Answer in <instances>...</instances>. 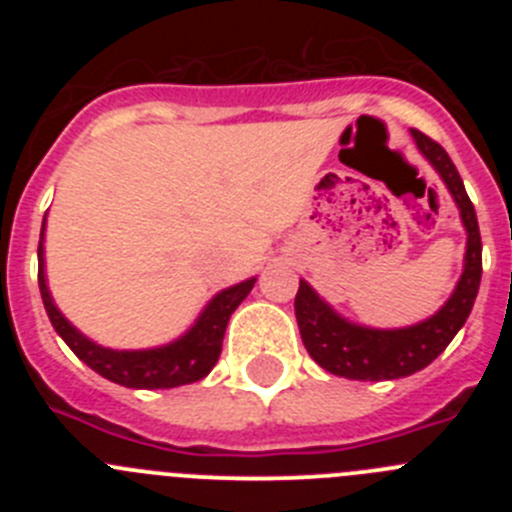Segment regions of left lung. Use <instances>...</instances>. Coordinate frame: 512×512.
<instances>
[{
  "instance_id": "1",
  "label": "left lung",
  "mask_w": 512,
  "mask_h": 512,
  "mask_svg": "<svg viewBox=\"0 0 512 512\" xmlns=\"http://www.w3.org/2000/svg\"><path fill=\"white\" fill-rule=\"evenodd\" d=\"M410 135L459 207L461 225L467 230L464 269L441 310L405 328H372L343 318L305 279H300L295 315L302 343L315 364L336 377L382 382V379H400L420 372L449 346L461 325L467 323L477 300L479 279H482V238H479L477 212L449 153L420 130H410Z\"/></svg>"
}]
</instances>
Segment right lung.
<instances>
[{
	"label": "right lung",
	"instance_id": "obj_1",
	"mask_svg": "<svg viewBox=\"0 0 512 512\" xmlns=\"http://www.w3.org/2000/svg\"><path fill=\"white\" fill-rule=\"evenodd\" d=\"M48 217V212H45ZM45 217L40 228L38 243V284L40 297H43L45 312L51 318L58 336L66 341V346L79 356L94 372L102 374L110 382L133 387V390H171L205 379L217 364V356L223 351V336L228 328L230 315L235 307L248 297V292L256 284V277L238 282L228 289H220L197 315L189 330L164 346L153 348H107L102 343L84 336L71 320L63 315L53 302L48 279H45Z\"/></svg>",
	"mask_w": 512,
	"mask_h": 512
}]
</instances>
